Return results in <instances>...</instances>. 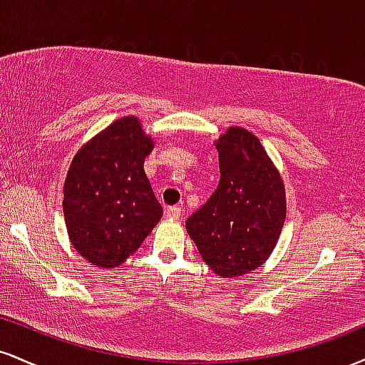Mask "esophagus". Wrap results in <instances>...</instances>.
<instances>
[{"instance_id": "34e87169", "label": "esophagus", "mask_w": 365, "mask_h": 365, "mask_svg": "<svg viewBox=\"0 0 365 365\" xmlns=\"http://www.w3.org/2000/svg\"><path fill=\"white\" fill-rule=\"evenodd\" d=\"M165 215H166V217H170V220H180V216H182V207H178V206L166 207Z\"/></svg>"}]
</instances>
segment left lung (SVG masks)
<instances>
[{
	"label": "left lung",
	"mask_w": 365,
	"mask_h": 365,
	"mask_svg": "<svg viewBox=\"0 0 365 365\" xmlns=\"http://www.w3.org/2000/svg\"><path fill=\"white\" fill-rule=\"evenodd\" d=\"M220 183L185 228L217 276L259 267L282 233L287 202L278 171L255 135L232 127L216 144Z\"/></svg>",
	"instance_id": "1"
}]
</instances>
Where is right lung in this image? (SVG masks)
<instances>
[{
  "mask_svg": "<svg viewBox=\"0 0 365 365\" xmlns=\"http://www.w3.org/2000/svg\"><path fill=\"white\" fill-rule=\"evenodd\" d=\"M153 149L135 116L116 120L77 153L65 180L63 212L77 252L115 267L139 249L163 207L144 171Z\"/></svg>",
  "mask_w": 365,
  "mask_h": 365,
  "instance_id": "1",
  "label": "right lung"
}]
</instances>
